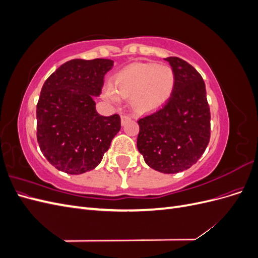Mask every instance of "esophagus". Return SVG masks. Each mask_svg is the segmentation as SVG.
<instances>
[{
    "instance_id": "obj_1",
    "label": "esophagus",
    "mask_w": 258,
    "mask_h": 258,
    "mask_svg": "<svg viewBox=\"0 0 258 258\" xmlns=\"http://www.w3.org/2000/svg\"><path fill=\"white\" fill-rule=\"evenodd\" d=\"M130 119H131L130 116H128V115H121V123L122 124H124L127 121H129Z\"/></svg>"
}]
</instances>
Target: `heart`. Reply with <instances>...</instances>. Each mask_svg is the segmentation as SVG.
Returning <instances> with one entry per match:
<instances>
[{"instance_id":"obj_1","label":"heart","mask_w":258,"mask_h":258,"mask_svg":"<svg viewBox=\"0 0 258 258\" xmlns=\"http://www.w3.org/2000/svg\"><path fill=\"white\" fill-rule=\"evenodd\" d=\"M176 77L173 69L153 62H136L115 77V89L107 87L105 97L117 102L118 95L131 98L132 107L139 113L157 110L172 96Z\"/></svg>"}]
</instances>
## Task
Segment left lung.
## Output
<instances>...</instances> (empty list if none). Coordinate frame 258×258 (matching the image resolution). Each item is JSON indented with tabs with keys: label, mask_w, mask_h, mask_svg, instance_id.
I'll return each mask as SVG.
<instances>
[{
	"label": "left lung",
	"mask_w": 258,
	"mask_h": 258,
	"mask_svg": "<svg viewBox=\"0 0 258 258\" xmlns=\"http://www.w3.org/2000/svg\"><path fill=\"white\" fill-rule=\"evenodd\" d=\"M176 82L172 96L158 111L140 118L137 146L151 168L173 174L189 169L210 142L211 114L199 72L177 57L166 59Z\"/></svg>",
	"instance_id": "8db88e82"
}]
</instances>
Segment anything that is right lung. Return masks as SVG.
<instances>
[{
    "mask_svg": "<svg viewBox=\"0 0 258 258\" xmlns=\"http://www.w3.org/2000/svg\"><path fill=\"white\" fill-rule=\"evenodd\" d=\"M110 59H73L44 83L36 105V138L43 155L69 174L95 169L120 130L118 114L102 116L92 96H99Z\"/></svg>",
    "mask_w": 258,
    "mask_h": 258,
    "instance_id": "obj_1",
    "label": "right lung"
}]
</instances>
